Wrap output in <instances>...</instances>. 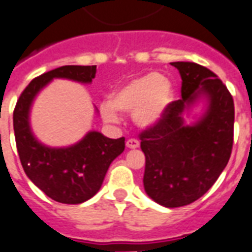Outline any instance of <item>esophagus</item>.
<instances>
[{
  "label": "esophagus",
  "mask_w": 252,
  "mask_h": 252,
  "mask_svg": "<svg viewBox=\"0 0 252 252\" xmlns=\"http://www.w3.org/2000/svg\"><path fill=\"white\" fill-rule=\"evenodd\" d=\"M126 147L129 148V149H136V148H139L140 147L139 140H136V139L126 140Z\"/></svg>",
  "instance_id": "1"
}]
</instances>
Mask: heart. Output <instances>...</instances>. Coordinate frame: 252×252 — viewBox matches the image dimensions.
Segmentation results:
<instances>
[{"label":"heart","mask_w":252,"mask_h":252,"mask_svg":"<svg viewBox=\"0 0 252 252\" xmlns=\"http://www.w3.org/2000/svg\"><path fill=\"white\" fill-rule=\"evenodd\" d=\"M174 100L172 82L158 72L133 76L118 87L109 100L99 105L101 118L108 123L120 120L119 111L132 112L136 126L149 129L158 126Z\"/></svg>","instance_id":"heart-1"}]
</instances>
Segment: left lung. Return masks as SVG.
I'll list each match as a JSON object with an SVG mask.
<instances>
[{
    "label": "left lung",
    "instance_id": "8db88e82",
    "mask_svg": "<svg viewBox=\"0 0 252 252\" xmlns=\"http://www.w3.org/2000/svg\"><path fill=\"white\" fill-rule=\"evenodd\" d=\"M181 75L182 99L158 126L140 134L145 155L144 189L155 202L180 207L201 198L223 172L233 149L234 101L222 80L193 62L170 63ZM202 102L186 125L183 113Z\"/></svg>",
    "mask_w": 252,
    "mask_h": 252
}]
</instances>
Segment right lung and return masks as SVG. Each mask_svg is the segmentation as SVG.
Here are the masks:
<instances>
[{
	"mask_svg": "<svg viewBox=\"0 0 252 252\" xmlns=\"http://www.w3.org/2000/svg\"><path fill=\"white\" fill-rule=\"evenodd\" d=\"M95 75L96 66H62L49 71L29 83L13 113L22 168L30 181L57 202L78 205L92 198L101 188L111 162L124 151L126 139H108L97 130H90L80 141L68 147L45 145L30 126L32 103L51 80L90 84Z\"/></svg>",
	"mask_w": 252,
	"mask_h": 252,
	"instance_id": "obj_1",
	"label": "right lung"
}]
</instances>
